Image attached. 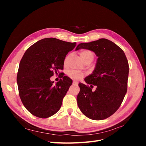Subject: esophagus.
Segmentation results:
<instances>
[{"instance_id":"1","label":"esophagus","mask_w":146,"mask_h":146,"mask_svg":"<svg viewBox=\"0 0 146 146\" xmlns=\"http://www.w3.org/2000/svg\"><path fill=\"white\" fill-rule=\"evenodd\" d=\"M72 84L74 85H76V86H77L78 85V83L77 82H76V81H74L73 82H72Z\"/></svg>"}]
</instances>
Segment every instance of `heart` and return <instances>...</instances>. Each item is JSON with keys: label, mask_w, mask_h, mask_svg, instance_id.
Returning a JSON list of instances; mask_svg holds the SVG:
<instances>
[{"label": "heart", "mask_w": 146, "mask_h": 146, "mask_svg": "<svg viewBox=\"0 0 146 146\" xmlns=\"http://www.w3.org/2000/svg\"><path fill=\"white\" fill-rule=\"evenodd\" d=\"M79 55H80V58L85 61V62L88 60L92 61V60L94 58V53L90 50H83L80 52ZM67 60L68 57L65 59V63L67 61ZM69 76L70 78L75 79V80H80V79L83 77L84 74L81 72L77 71V70H73V71H70L69 73Z\"/></svg>", "instance_id": "b5f03b06"}]
</instances>
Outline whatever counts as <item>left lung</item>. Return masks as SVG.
I'll return each instance as SVG.
<instances>
[{
  "instance_id": "1",
  "label": "left lung",
  "mask_w": 146,
  "mask_h": 146,
  "mask_svg": "<svg viewBox=\"0 0 146 146\" xmlns=\"http://www.w3.org/2000/svg\"><path fill=\"white\" fill-rule=\"evenodd\" d=\"M90 50L98 57L94 70L84 80L90 87L78 83V108L88 118L96 121L111 116L120 107L127 91L129 66L124 52L115 43L102 38L80 43L76 50ZM97 88L92 91L93 85Z\"/></svg>"
}]
</instances>
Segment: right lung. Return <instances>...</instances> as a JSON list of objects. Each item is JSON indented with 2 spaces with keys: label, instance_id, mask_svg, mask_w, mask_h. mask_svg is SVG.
<instances>
[{
  "label": "right lung",
  "instance_id": "obj_1",
  "mask_svg": "<svg viewBox=\"0 0 146 146\" xmlns=\"http://www.w3.org/2000/svg\"><path fill=\"white\" fill-rule=\"evenodd\" d=\"M76 46V42L47 38L35 42L25 52L17 83L22 102L33 115L47 118L59 111L72 80L61 76L62 79L54 84L50 78L63 69L66 55Z\"/></svg>",
  "mask_w": 146,
  "mask_h": 146
}]
</instances>
